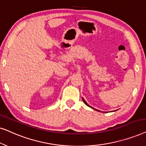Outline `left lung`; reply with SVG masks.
Listing matches in <instances>:
<instances>
[{"mask_svg": "<svg viewBox=\"0 0 146 146\" xmlns=\"http://www.w3.org/2000/svg\"><path fill=\"white\" fill-rule=\"evenodd\" d=\"M82 100H83V102H84V103L86 105V106H89V107H90V108H92L91 106H89L88 104L86 103V101H85V100H84V98H82ZM95 110H96V109H95Z\"/></svg>", "mask_w": 146, "mask_h": 146, "instance_id": "8db88e82", "label": "left lung"}]
</instances>
